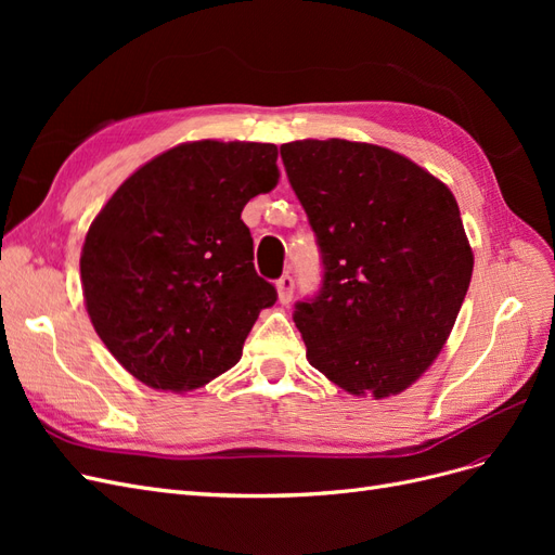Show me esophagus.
Here are the masks:
<instances>
[{
	"mask_svg": "<svg viewBox=\"0 0 555 555\" xmlns=\"http://www.w3.org/2000/svg\"><path fill=\"white\" fill-rule=\"evenodd\" d=\"M278 298L282 306L292 304V298H294V278L292 275H282L278 280Z\"/></svg>",
	"mask_w": 555,
	"mask_h": 555,
	"instance_id": "1",
	"label": "esophagus"
}]
</instances>
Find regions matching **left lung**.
<instances>
[{
	"label": "left lung",
	"instance_id": "8db88e82",
	"mask_svg": "<svg viewBox=\"0 0 555 555\" xmlns=\"http://www.w3.org/2000/svg\"><path fill=\"white\" fill-rule=\"evenodd\" d=\"M280 155L324 268L294 310L308 361L354 396H396L440 354L473 278L456 198L371 143L308 139Z\"/></svg>",
	"mask_w": 555,
	"mask_h": 555
}]
</instances>
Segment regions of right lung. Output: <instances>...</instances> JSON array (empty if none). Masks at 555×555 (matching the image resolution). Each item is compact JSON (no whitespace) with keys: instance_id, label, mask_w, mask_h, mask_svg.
<instances>
[{"instance_id":"add662e5","label":"right lung","mask_w":555,"mask_h":555,"mask_svg":"<svg viewBox=\"0 0 555 555\" xmlns=\"http://www.w3.org/2000/svg\"><path fill=\"white\" fill-rule=\"evenodd\" d=\"M273 143L194 141L129 176L92 222L80 282L111 354L153 389L188 391L238 363L278 292L241 212L278 184Z\"/></svg>"}]
</instances>
